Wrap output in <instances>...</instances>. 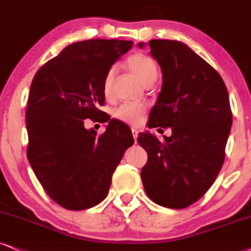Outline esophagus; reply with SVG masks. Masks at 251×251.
I'll use <instances>...</instances> for the list:
<instances>
[{"label":"esophagus","instance_id":"obj_1","mask_svg":"<svg viewBox=\"0 0 251 251\" xmlns=\"http://www.w3.org/2000/svg\"><path fill=\"white\" fill-rule=\"evenodd\" d=\"M131 132H132V136H134V140L136 141V140H137V136H138V130H137V129L132 128Z\"/></svg>","mask_w":251,"mask_h":251}]
</instances>
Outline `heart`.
I'll return each mask as SVG.
<instances>
[{"label":"heart","instance_id":"obj_1","mask_svg":"<svg viewBox=\"0 0 251 251\" xmlns=\"http://www.w3.org/2000/svg\"><path fill=\"white\" fill-rule=\"evenodd\" d=\"M126 66L131 70L132 73L144 83L145 86H149L158 76V66L156 60L150 55L141 53L131 54L126 59ZM115 79V70L110 69L107 71L102 81V93L107 99L113 94V85ZM147 113V106L143 103L131 102V103H123L114 111V116L121 122L126 123L130 126H138L142 119Z\"/></svg>","mask_w":251,"mask_h":251}]
</instances>
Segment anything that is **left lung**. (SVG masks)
Instances as JSON below:
<instances>
[{
    "mask_svg": "<svg viewBox=\"0 0 251 251\" xmlns=\"http://www.w3.org/2000/svg\"><path fill=\"white\" fill-rule=\"evenodd\" d=\"M149 45L163 72L149 126L171 128L172 135L162 142L149 131L137 137L148 152L142 182L153 202L186 208L209 190L224 165L233 123L229 97L220 74L188 46L166 39Z\"/></svg>",
    "mask_w": 251,
    "mask_h": 251,
    "instance_id": "8db88e82",
    "label": "left lung"
}]
</instances>
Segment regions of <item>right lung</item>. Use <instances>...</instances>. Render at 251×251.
Segmentation results:
<instances>
[{
  "instance_id": "right-lung-1",
  "label": "right lung",
  "mask_w": 251,
  "mask_h": 251,
  "mask_svg": "<svg viewBox=\"0 0 251 251\" xmlns=\"http://www.w3.org/2000/svg\"><path fill=\"white\" fill-rule=\"evenodd\" d=\"M132 44L73 43L33 76L25 110L26 156L48 196L70 211L91 208L107 197L116 166L134 144L130 129L100 110L104 75ZM87 118L108 120L107 130L101 135L86 131Z\"/></svg>"
}]
</instances>
